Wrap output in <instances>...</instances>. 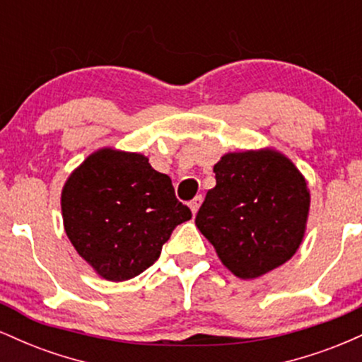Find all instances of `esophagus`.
<instances>
[{
    "label": "esophagus",
    "mask_w": 362,
    "mask_h": 362,
    "mask_svg": "<svg viewBox=\"0 0 362 362\" xmlns=\"http://www.w3.org/2000/svg\"><path fill=\"white\" fill-rule=\"evenodd\" d=\"M201 204H202V195H195V197L192 199V201H190V209H192V213L195 214L199 211V207H201Z\"/></svg>",
    "instance_id": "34e87169"
}]
</instances>
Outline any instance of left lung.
<instances>
[{
    "instance_id": "8db88e82",
    "label": "left lung",
    "mask_w": 362,
    "mask_h": 362,
    "mask_svg": "<svg viewBox=\"0 0 362 362\" xmlns=\"http://www.w3.org/2000/svg\"><path fill=\"white\" fill-rule=\"evenodd\" d=\"M216 187L195 216L201 233L235 276L253 279L300 248L310 192L298 168L272 149L228 153L214 165Z\"/></svg>"
}]
</instances>
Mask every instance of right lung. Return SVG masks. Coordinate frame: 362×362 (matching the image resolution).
Returning a JSON list of instances; mask_svg holds the SVG:
<instances>
[{
    "mask_svg": "<svg viewBox=\"0 0 362 362\" xmlns=\"http://www.w3.org/2000/svg\"><path fill=\"white\" fill-rule=\"evenodd\" d=\"M73 247L109 281L139 276L192 213L175 197L172 180L138 153L100 149L71 173L61 195Z\"/></svg>",
    "mask_w": 362,
    "mask_h": 362,
    "instance_id": "1",
    "label": "right lung"
}]
</instances>
